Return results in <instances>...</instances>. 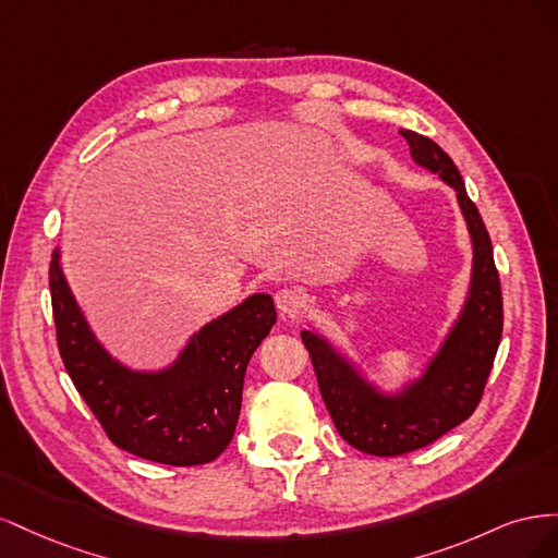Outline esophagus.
Returning a JSON list of instances; mask_svg holds the SVG:
<instances>
[{"mask_svg": "<svg viewBox=\"0 0 558 558\" xmlns=\"http://www.w3.org/2000/svg\"><path fill=\"white\" fill-rule=\"evenodd\" d=\"M275 302H277V310L289 316H295L302 307H305V298H302V293L295 289H279L275 295Z\"/></svg>", "mask_w": 558, "mask_h": 558, "instance_id": "34e87169", "label": "esophagus"}]
</instances>
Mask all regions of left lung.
<instances>
[{
	"instance_id": "1",
	"label": "left lung",
	"mask_w": 558,
	"mask_h": 558,
	"mask_svg": "<svg viewBox=\"0 0 558 558\" xmlns=\"http://www.w3.org/2000/svg\"><path fill=\"white\" fill-rule=\"evenodd\" d=\"M414 162L456 191L472 242V272L459 318L428 359L424 373L396 393L367 381L324 335L302 330L316 381L335 428L359 451L400 456L426 447L475 412L502 335V295L494 248L459 167L433 140L402 130Z\"/></svg>"
}]
</instances>
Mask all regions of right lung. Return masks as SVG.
Wrapping results in <instances>:
<instances>
[{
    "label": "right lung",
    "mask_w": 558,
    "mask_h": 558,
    "mask_svg": "<svg viewBox=\"0 0 558 558\" xmlns=\"http://www.w3.org/2000/svg\"><path fill=\"white\" fill-rule=\"evenodd\" d=\"M48 286L62 363L116 447L165 465H202L223 453L240 418L246 365L277 324L272 298L253 293L209 320L167 367L132 369L97 340L64 279L60 248Z\"/></svg>",
    "instance_id": "1"
}]
</instances>
